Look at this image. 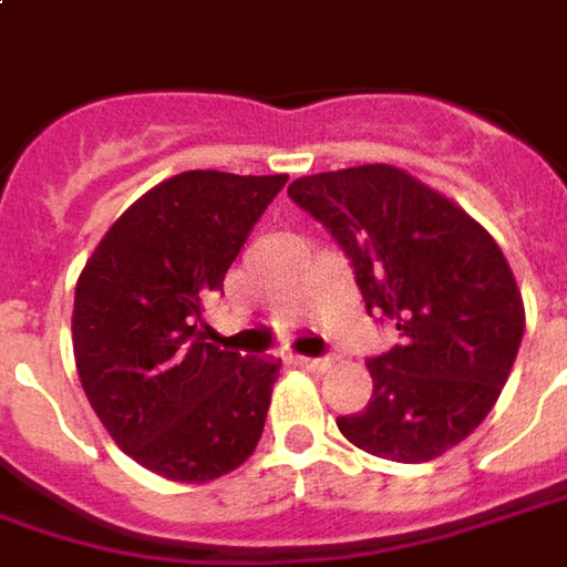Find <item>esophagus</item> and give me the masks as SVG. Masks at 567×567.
Returning a JSON list of instances; mask_svg holds the SVG:
<instances>
[{
	"label": "esophagus",
	"instance_id": "esophagus-1",
	"mask_svg": "<svg viewBox=\"0 0 567 567\" xmlns=\"http://www.w3.org/2000/svg\"><path fill=\"white\" fill-rule=\"evenodd\" d=\"M297 365L319 374V371H328V368H331V359H328V355H297Z\"/></svg>",
	"mask_w": 567,
	"mask_h": 567
}]
</instances>
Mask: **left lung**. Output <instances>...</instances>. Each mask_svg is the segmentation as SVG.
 <instances>
[{"instance_id": "1", "label": "left lung", "mask_w": 567, "mask_h": 567, "mask_svg": "<svg viewBox=\"0 0 567 567\" xmlns=\"http://www.w3.org/2000/svg\"><path fill=\"white\" fill-rule=\"evenodd\" d=\"M288 196L350 257L365 310L402 338L368 362L371 402L338 417L340 433L395 463L454 449L488 417L525 334L504 251L461 205L393 165L307 174Z\"/></svg>"}]
</instances>
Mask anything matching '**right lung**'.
Returning <instances> with one entry per match:
<instances>
[{
	"instance_id": "add662e5",
	"label": "right lung",
	"mask_w": 567,
	"mask_h": 567,
	"mask_svg": "<svg viewBox=\"0 0 567 567\" xmlns=\"http://www.w3.org/2000/svg\"><path fill=\"white\" fill-rule=\"evenodd\" d=\"M285 181L168 177L106 229L79 276L82 390L118 449L172 482L227 476L264 433L279 362L205 343L196 322Z\"/></svg>"
}]
</instances>
